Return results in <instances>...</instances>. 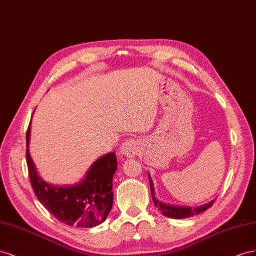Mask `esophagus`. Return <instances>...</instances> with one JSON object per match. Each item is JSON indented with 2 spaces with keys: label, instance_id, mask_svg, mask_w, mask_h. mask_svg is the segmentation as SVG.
Masks as SVG:
<instances>
[{
  "label": "esophagus",
  "instance_id": "obj_1",
  "mask_svg": "<svg viewBox=\"0 0 256 256\" xmlns=\"http://www.w3.org/2000/svg\"><path fill=\"white\" fill-rule=\"evenodd\" d=\"M140 149V144L136 140H128L124 142L120 148V153L122 156L126 158H133L135 156Z\"/></svg>",
  "mask_w": 256,
  "mask_h": 256
}]
</instances>
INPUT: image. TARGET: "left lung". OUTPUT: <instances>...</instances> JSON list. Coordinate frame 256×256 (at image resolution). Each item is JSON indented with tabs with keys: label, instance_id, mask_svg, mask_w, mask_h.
<instances>
[{
	"label": "left lung",
	"instance_id": "8db88e82",
	"mask_svg": "<svg viewBox=\"0 0 256 256\" xmlns=\"http://www.w3.org/2000/svg\"><path fill=\"white\" fill-rule=\"evenodd\" d=\"M149 182H150V188H151V195H152V200L154 202V205L158 208V210L162 211V214L170 218H190L196 216L198 214L204 212V211L207 210L208 208H210L211 206L214 205V200L210 202L206 205H202L200 207H195V208H191V207H176V206H170V205H166V204H163L158 202L156 197H154V191H153V184L152 181L149 177Z\"/></svg>",
	"mask_w": 256,
	"mask_h": 256
}]
</instances>
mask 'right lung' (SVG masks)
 <instances>
[{
	"instance_id": "add662e5",
	"label": "right lung",
	"mask_w": 256,
	"mask_h": 256,
	"mask_svg": "<svg viewBox=\"0 0 256 256\" xmlns=\"http://www.w3.org/2000/svg\"><path fill=\"white\" fill-rule=\"evenodd\" d=\"M26 165L31 186L38 200L62 223L75 228H94L103 223L112 207V178L116 170L114 152L100 158L77 186H54L35 170L28 153L30 126L26 130Z\"/></svg>"
}]
</instances>
